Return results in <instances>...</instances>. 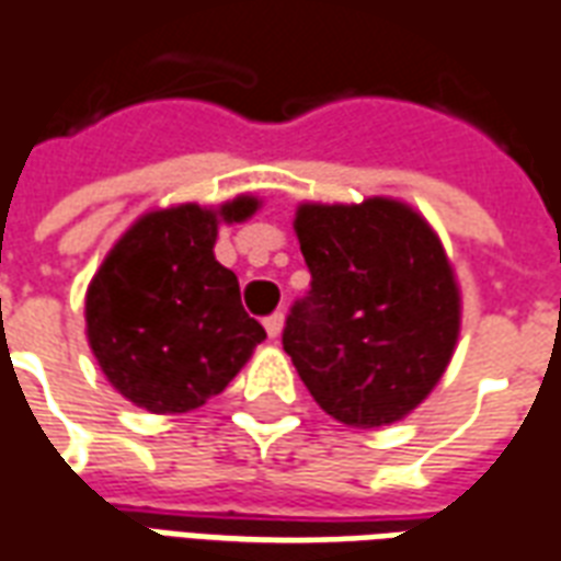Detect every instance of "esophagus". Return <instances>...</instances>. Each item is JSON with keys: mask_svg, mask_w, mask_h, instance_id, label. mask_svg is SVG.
<instances>
[{"mask_svg": "<svg viewBox=\"0 0 561 561\" xmlns=\"http://www.w3.org/2000/svg\"><path fill=\"white\" fill-rule=\"evenodd\" d=\"M264 328H267V334L273 336V340H279L282 331H285V316H282V312H273L270 319H264Z\"/></svg>", "mask_w": 561, "mask_h": 561, "instance_id": "1", "label": "esophagus"}]
</instances>
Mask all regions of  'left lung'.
<instances>
[{
    "mask_svg": "<svg viewBox=\"0 0 561 561\" xmlns=\"http://www.w3.org/2000/svg\"><path fill=\"white\" fill-rule=\"evenodd\" d=\"M294 233L312 288L294 304L282 346L304 386L348 428L401 422L440 382L461 331L444 242L394 197L300 203Z\"/></svg>",
    "mask_w": 561,
    "mask_h": 561,
    "instance_id": "1",
    "label": "left lung"
}]
</instances>
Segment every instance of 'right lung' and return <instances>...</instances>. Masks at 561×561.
Returning a JSON list of instances; mask_svg holds the SVG:
<instances>
[{"label":"right lung","instance_id":"right-lung-1","mask_svg":"<svg viewBox=\"0 0 561 561\" xmlns=\"http://www.w3.org/2000/svg\"><path fill=\"white\" fill-rule=\"evenodd\" d=\"M261 209L179 203L139 215L84 294L88 343L105 379L148 413H187L227 389L267 331L242 309L233 270L215 261L221 225Z\"/></svg>","mask_w":561,"mask_h":561}]
</instances>
